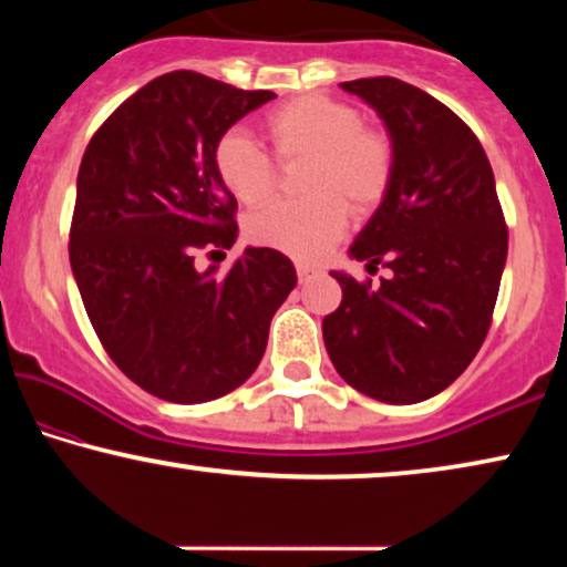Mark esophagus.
Segmentation results:
<instances>
[{
  "mask_svg": "<svg viewBox=\"0 0 567 567\" xmlns=\"http://www.w3.org/2000/svg\"><path fill=\"white\" fill-rule=\"evenodd\" d=\"M312 274H315V268H312V266H305V262H297V276H299V281H301V284H305L307 278L312 276Z\"/></svg>",
  "mask_w": 567,
  "mask_h": 567,
  "instance_id": "obj_1",
  "label": "esophagus"
}]
</instances>
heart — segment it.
<instances>
[{"label":"heart","mask_w":567,"mask_h":567,"mask_svg":"<svg viewBox=\"0 0 567 567\" xmlns=\"http://www.w3.org/2000/svg\"><path fill=\"white\" fill-rule=\"evenodd\" d=\"M278 159H307L301 190L247 219L255 245L299 260H317L343 237L348 212L367 216L382 204L394 177V144L384 128L367 126L361 113L328 95H299L262 121ZM214 169L224 188L245 206L276 193L274 159L243 131H227L214 146Z\"/></svg>","instance_id":"1"}]
</instances>
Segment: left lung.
I'll return each mask as SVG.
<instances>
[{"instance_id":"left-lung-1","label":"left lung","mask_w":567,"mask_h":567,"mask_svg":"<svg viewBox=\"0 0 567 567\" xmlns=\"http://www.w3.org/2000/svg\"><path fill=\"white\" fill-rule=\"evenodd\" d=\"M384 121L394 177L351 245V258L392 270L377 289L332 270L343 301L322 320L332 367L353 390L413 405L446 390L491 330L508 229L493 167L472 128L394 76L340 84Z\"/></svg>"}]
</instances>
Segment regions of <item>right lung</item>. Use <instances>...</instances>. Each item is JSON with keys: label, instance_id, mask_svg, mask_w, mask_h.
Instances as JSON below:
<instances>
[{"label": "right lung", "instance_id": "right-lung-1", "mask_svg": "<svg viewBox=\"0 0 567 567\" xmlns=\"http://www.w3.org/2000/svg\"><path fill=\"white\" fill-rule=\"evenodd\" d=\"M276 95L212 76L162 74L107 115L84 150L69 262L100 343L131 382L196 405L258 369L268 328L297 270L270 247H247L216 276L198 250H229L237 200L214 169V146Z\"/></svg>", "mask_w": 567, "mask_h": 567}]
</instances>
